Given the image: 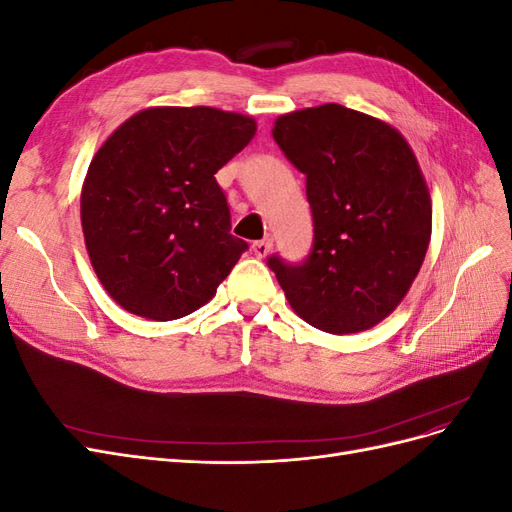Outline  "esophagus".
I'll list each match as a JSON object with an SVG mask.
<instances>
[{
  "label": "esophagus",
  "instance_id": "1",
  "mask_svg": "<svg viewBox=\"0 0 512 512\" xmlns=\"http://www.w3.org/2000/svg\"><path fill=\"white\" fill-rule=\"evenodd\" d=\"M273 247V241L271 239H260V241H254L252 243V252L256 258H265Z\"/></svg>",
  "mask_w": 512,
  "mask_h": 512
}]
</instances>
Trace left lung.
<instances>
[{
  "instance_id": "8db88e82",
  "label": "left lung",
  "mask_w": 512,
  "mask_h": 512,
  "mask_svg": "<svg viewBox=\"0 0 512 512\" xmlns=\"http://www.w3.org/2000/svg\"><path fill=\"white\" fill-rule=\"evenodd\" d=\"M271 134L305 175L314 241L301 262L271 254L269 269L312 327H374L406 297L431 237V200L410 145L342 104L282 115Z\"/></svg>"
}]
</instances>
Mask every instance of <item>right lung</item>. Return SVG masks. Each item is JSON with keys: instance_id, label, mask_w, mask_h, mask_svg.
<instances>
[{"instance_id": "right-lung-1", "label": "right lung", "mask_w": 512, "mask_h": 512, "mask_svg": "<svg viewBox=\"0 0 512 512\" xmlns=\"http://www.w3.org/2000/svg\"><path fill=\"white\" fill-rule=\"evenodd\" d=\"M252 117L209 106L136 113L91 160L81 222L102 286L128 312L177 320L205 305L247 250L215 173L252 141Z\"/></svg>"}]
</instances>
